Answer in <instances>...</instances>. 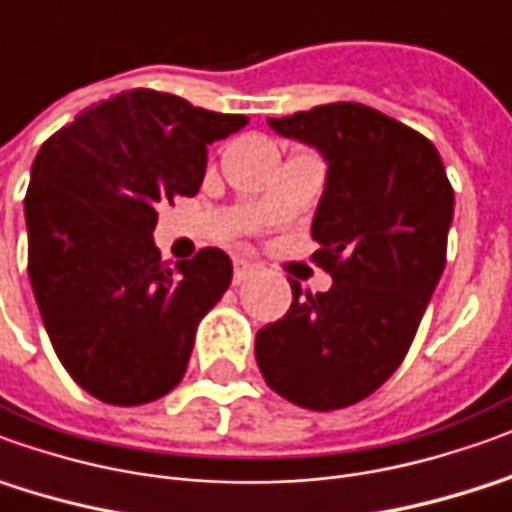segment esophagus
Instances as JSON below:
<instances>
[{
	"label": "esophagus",
	"mask_w": 512,
	"mask_h": 512,
	"mask_svg": "<svg viewBox=\"0 0 512 512\" xmlns=\"http://www.w3.org/2000/svg\"><path fill=\"white\" fill-rule=\"evenodd\" d=\"M256 267H259V264L248 262V259H234V281L236 284L248 281V278L256 273Z\"/></svg>",
	"instance_id": "34e87169"
}]
</instances>
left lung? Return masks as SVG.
I'll use <instances>...</instances> for the list:
<instances>
[{
	"instance_id": "1",
	"label": "left lung",
	"mask_w": 512,
	"mask_h": 512,
	"mask_svg": "<svg viewBox=\"0 0 512 512\" xmlns=\"http://www.w3.org/2000/svg\"><path fill=\"white\" fill-rule=\"evenodd\" d=\"M315 147L326 186L312 220L329 292L290 281V312L256 334L264 382L306 410H340L382 387L446 267L454 192L435 144L359 102L267 119Z\"/></svg>"
}]
</instances>
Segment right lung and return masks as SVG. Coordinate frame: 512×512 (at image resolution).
Masks as SVG:
<instances>
[{
    "label": "right lung",
    "instance_id": "add662e5",
    "mask_svg": "<svg viewBox=\"0 0 512 512\" xmlns=\"http://www.w3.org/2000/svg\"><path fill=\"white\" fill-rule=\"evenodd\" d=\"M245 125L242 114L133 88L74 116L35 155L24 197L35 303L63 368L105 404L167 396L197 323L228 290L222 250L167 267L153 231L158 206L197 195L206 147Z\"/></svg>",
    "mask_w": 512,
    "mask_h": 512
}]
</instances>
